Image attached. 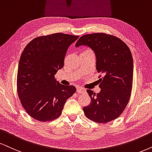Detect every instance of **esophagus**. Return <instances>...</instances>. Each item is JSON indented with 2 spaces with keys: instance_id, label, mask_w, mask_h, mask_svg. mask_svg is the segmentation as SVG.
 Returning <instances> with one entry per match:
<instances>
[{
  "instance_id": "1",
  "label": "esophagus",
  "mask_w": 152,
  "mask_h": 152,
  "mask_svg": "<svg viewBox=\"0 0 152 152\" xmlns=\"http://www.w3.org/2000/svg\"><path fill=\"white\" fill-rule=\"evenodd\" d=\"M76 91H77V93H80V94H81V93H85L86 90L84 89V88H83L78 87V88H77V89H76Z\"/></svg>"
}]
</instances>
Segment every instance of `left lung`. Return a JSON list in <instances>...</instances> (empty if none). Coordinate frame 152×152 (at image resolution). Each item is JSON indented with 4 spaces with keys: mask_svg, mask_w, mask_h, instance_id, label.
Here are the masks:
<instances>
[{
    "mask_svg": "<svg viewBox=\"0 0 152 152\" xmlns=\"http://www.w3.org/2000/svg\"><path fill=\"white\" fill-rule=\"evenodd\" d=\"M87 45L95 52L96 69L100 74L96 94L88 89L91 102L83 107L86 116L98 124H107L118 118L127 106L131 95L133 60L128 46L116 36L104 33L86 34L76 47Z\"/></svg>",
    "mask_w": 152,
    "mask_h": 152,
    "instance_id": "1",
    "label": "left lung"
}]
</instances>
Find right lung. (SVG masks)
Returning <instances> with one entry per match:
<instances>
[{
  "label": "right lung",
  "mask_w": 152,
  "mask_h": 152,
  "mask_svg": "<svg viewBox=\"0 0 152 152\" xmlns=\"http://www.w3.org/2000/svg\"><path fill=\"white\" fill-rule=\"evenodd\" d=\"M79 36L56 33L36 37L21 55L17 76V90L26 113L39 121H51L62 114L66 101L76 93L73 86L55 79L64 66L69 46Z\"/></svg>",
  "instance_id": "right-lung-1"
}]
</instances>
